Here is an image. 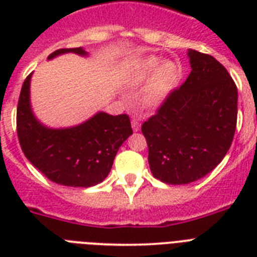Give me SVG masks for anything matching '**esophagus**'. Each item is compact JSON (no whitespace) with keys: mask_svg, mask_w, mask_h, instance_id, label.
I'll return each mask as SVG.
<instances>
[{"mask_svg":"<svg viewBox=\"0 0 257 257\" xmlns=\"http://www.w3.org/2000/svg\"><path fill=\"white\" fill-rule=\"evenodd\" d=\"M132 128L135 132H137V131H140V121L137 120V118H133L132 120Z\"/></svg>","mask_w":257,"mask_h":257,"instance_id":"1","label":"esophagus"}]
</instances>
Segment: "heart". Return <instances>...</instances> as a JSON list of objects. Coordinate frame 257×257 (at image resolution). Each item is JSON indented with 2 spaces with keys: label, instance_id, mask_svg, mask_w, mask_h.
Returning a JSON list of instances; mask_svg holds the SVG:
<instances>
[{
  "label": "heart",
  "instance_id": "obj_1",
  "mask_svg": "<svg viewBox=\"0 0 257 257\" xmlns=\"http://www.w3.org/2000/svg\"><path fill=\"white\" fill-rule=\"evenodd\" d=\"M149 77L151 78L139 94V102L144 108L155 109L160 106L177 86L181 77V66L175 61H165L161 64L160 58L149 57L141 62L137 82L145 81Z\"/></svg>",
  "mask_w": 257,
  "mask_h": 257
}]
</instances>
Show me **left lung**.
<instances>
[{
    "label": "left lung",
    "mask_w": 257,
    "mask_h": 257,
    "mask_svg": "<svg viewBox=\"0 0 257 257\" xmlns=\"http://www.w3.org/2000/svg\"><path fill=\"white\" fill-rule=\"evenodd\" d=\"M191 73L141 125L153 177L172 185L201 179L227 155L237 122V88L215 57L188 50Z\"/></svg>",
    "instance_id": "8db88e82"
}]
</instances>
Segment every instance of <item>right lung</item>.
I'll return each mask as SVG.
<instances>
[{
	"mask_svg": "<svg viewBox=\"0 0 257 257\" xmlns=\"http://www.w3.org/2000/svg\"><path fill=\"white\" fill-rule=\"evenodd\" d=\"M66 52L86 54L82 48H72L56 50L48 58ZM30 76L22 84L17 105V136L26 159L53 183L81 188L101 183L121 144L133 133L129 116L100 112L74 128H45L30 109Z\"/></svg>",
	"mask_w": 257,
	"mask_h": 257,
	"instance_id": "obj_1",
	"label": "right lung"
}]
</instances>
